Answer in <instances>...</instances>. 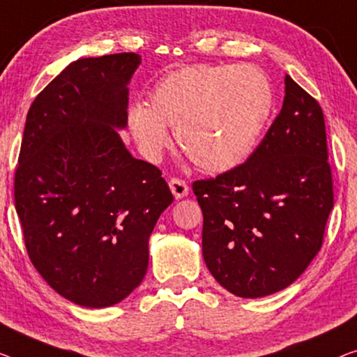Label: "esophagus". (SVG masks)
Returning <instances> with one entry per match:
<instances>
[{"instance_id": "34e87169", "label": "esophagus", "mask_w": 357, "mask_h": 357, "mask_svg": "<svg viewBox=\"0 0 357 357\" xmlns=\"http://www.w3.org/2000/svg\"><path fill=\"white\" fill-rule=\"evenodd\" d=\"M169 189H172V192L174 195V199H183L189 194V185L185 184V181L179 179V178H172L169 179Z\"/></svg>"}]
</instances>
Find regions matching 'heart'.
<instances>
[{
  "mask_svg": "<svg viewBox=\"0 0 357 357\" xmlns=\"http://www.w3.org/2000/svg\"><path fill=\"white\" fill-rule=\"evenodd\" d=\"M273 107L274 91L261 68L192 66L163 77L149 105H132L128 126L147 160L157 162L169 146V126L197 168L225 173L253 152Z\"/></svg>",
  "mask_w": 357,
  "mask_h": 357,
  "instance_id": "1",
  "label": "heart"
}]
</instances>
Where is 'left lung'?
Here are the masks:
<instances>
[{"label": "left lung", "mask_w": 357, "mask_h": 357, "mask_svg": "<svg viewBox=\"0 0 357 357\" xmlns=\"http://www.w3.org/2000/svg\"><path fill=\"white\" fill-rule=\"evenodd\" d=\"M327 158L321 105L285 75L280 114L248 160L194 181L204 213V259L227 291L266 296L305 273L333 208Z\"/></svg>", "instance_id": "left-lung-1"}]
</instances>
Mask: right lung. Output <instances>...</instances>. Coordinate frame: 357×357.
<instances>
[{
  "label": "right lung",
  "mask_w": 357,
  "mask_h": 357,
  "mask_svg": "<svg viewBox=\"0 0 357 357\" xmlns=\"http://www.w3.org/2000/svg\"><path fill=\"white\" fill-rule=\"evenodd\" d=\"M135 52L78 59L26 114L14 202L30 261L57 294L107 307L144 279L149 237L173 194L162 172L126 151Z\"/></svg>",
  "instance_id": "right-lung-1"
}]
</instances>
